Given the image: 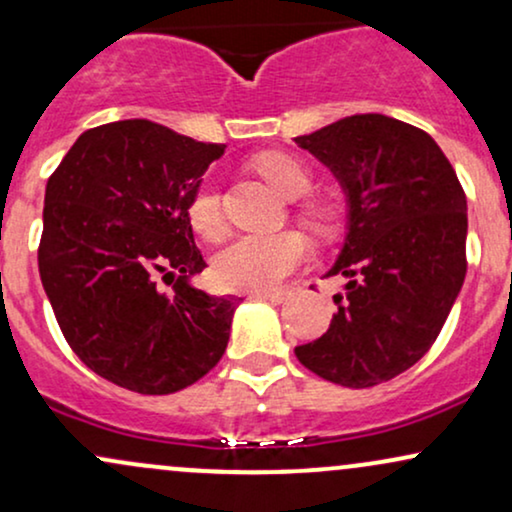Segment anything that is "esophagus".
Returning a JSON list of instances; mask_svg holds the SVG:
<instances>
[{
	"mask_svg": "<svg viewBox=\"0 0 512 512\" xmlns=\"http://www.w3.org/2000/svg\"><path fill=\"white\" fill-rule=\"evenodd\" d=\"M252 298L269 300V303L279 305V303H283V300L288 298V293H286V291H255V293H252Z\"/></svg>",
	"mask_w": 512,
	"mask_h": 512,
	"instance_id": "obj_1",
	"label": "esophagus"
}]
</instances>
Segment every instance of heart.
Instances as JSON below:
<instances>
[{
  "mask_svg": "<svg viewBox=\"0 0 512 512\" xmlns=\"http://www.w3.org/2000/svg\"><path fill=\"white\" fill-rule=\"evenodd\" d=\"M252 164H255L257 174L283 197L293 200L310 190V169L288 152H262ZM305 214L315 226H326V212L322 207H307ZM188 217L193 229L207 240L224 236V207H221V195L212 181L197 186L190 197ZM305 257L307 243L300 233H245L219 252L214 260V276L229 291H267L286 279L295 267H300Z\"/></svg>",
  "mask_w": 512,
  "mask_h": 512,
  "instance_id": "obj_1",
  "label": "heart"
}]
</instances>
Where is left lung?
I'll return each instance as SVG.
<instances>
[{"mask_svg":"<svg viewBox=\"0 0 512 512\" xmlns=\"http://www.w3.org/2000/svg\"><path fill=\"white\" fill-rule=\"evenodd\" d=\"M346 190L348 233L326 276L346 293L326 334L295 348L317 377L384 384L424 357L463 288L467 200L429 133L355 114L295 138Z\"/></svg>","mask_w":512,"mask_h":512,"instance_id":"left-lung-1","label":"left lung"}]
</instances>
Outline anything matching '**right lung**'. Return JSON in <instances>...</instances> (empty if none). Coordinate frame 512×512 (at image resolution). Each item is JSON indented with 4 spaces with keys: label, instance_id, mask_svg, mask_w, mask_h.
Returning <instances> with one entry per match:
<instances>
[{
    "label": "right lung",
    "instance_id": "1",
    "mask_svg": "<svg viewBox=\"0 0 512 512\" xmlns=\"http://www.w3.org/2000/svg\"><path fill=\"white\" fill-rule=\"evenodd\" d=\"M226 145L147 119L90 128L45 190L38 267L73 353L121 389L166 396L224 355L240 298L190 286L207 267L190 197ZM171 275V294L158 291Z\"/></svg>",
    "mask_w": 512,
    "mask_h": 512
}]
</instances>
